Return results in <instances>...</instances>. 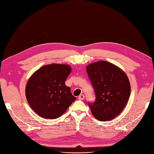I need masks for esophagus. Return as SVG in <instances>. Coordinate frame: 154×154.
I'll use <instances>...</instances> for the list:
<instances>
[{
	"label": "esophagus",
	"instance_id": "34e87169",
	"mask_svg": "<svg viewBox=\"0 0 154 154\" xmlns=\"http://www.w3.org/2000/svg\"><path fill=\"white\" fill-rule=\"evenodd\" d=\"M85 98V96L84 94H80V96L78 97V99L80 100H84Z\"/></svg>",
	"mask_w": 154,
	"mask_h": 154
}]
</instances>
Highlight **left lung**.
<instances>
[{"mask_svg": "<svg viewBox=\"0 0 154 154\" xmlns=\"http://www.w3.org/2000/svg\"><path fill=\"white\" fill-rule=\"evenodd\" d=\"M86 70L96 96L94 103H88L92 114L100 121L113 119L121 113L130 96L127 75L117 66L106 61L89 64Z\"/></svg>", "mask_w": 154, "mask_h": 154, "instance_id": "8db88e82", "label": "left lung"}]
</instances>
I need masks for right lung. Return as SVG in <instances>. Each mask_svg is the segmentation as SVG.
<instances>
[{"mask_svg": "<svg viewBox=\"0 0 154 154\" xmlns=\"http://www.w3.org/2000/svg\"><path fill=\"white\" fill-rule=\"evenodd\" d=\"M71 72L68 65L43 66L29 78L26 86L27 101L40 117L54 119L63 115L75 100L65 82Z\"/></svg>", "mask_w": 154, "mask_h": 154, "instance_id": "right-lung-1", "label": "right lung"}]
</instances>
